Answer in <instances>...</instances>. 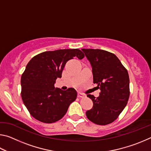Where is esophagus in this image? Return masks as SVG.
<instances>
[{"label": "esophagus", "instance_id": "esophagus-1", "mask_svg": "<svg viewBox=\"0 0 151 151\" xmlns=\"http://www.w3.org/2000/svg\"><path fill=\"white\" fill-rule=\"evenodd\" d=\"M78 96L79 97V98H83V97L85 96V94L82 93H78Z\"/></svg>", "mask_w": 151, "mask_h": 151}]
</instances>
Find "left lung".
Here are the masks:
<instances>
[{
  "mask_svg": "<svg viewBox=\"0 0 151 151\" xmlns=\"http://www.w3.org/2000/svg\"><path fill=\"white\" fill-rule=\"evenodd\" d=\"M82 50L91 65L93 83L101 90L96 98L87 94L93 106L86 112V115L96 124H110L118 118L129 101V73L113 53L91 48Z\"/></svg>",
  "mask_w": 151,
  "mask_h": 151,
  "instance_id": "left-lung-1",
  "label": "left lung"
}]
</instances>
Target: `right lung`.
Here are the masks:
<instances>
[{"instance_id":"right-lung-1","label":"right lung","mask_w":151,"mask_h":151,"mask_svg":"<svg viewBox=\"0 0 151 151\" xmlns=\"http://www.w3.org/2000/svg\"><path fill=\"white\" fill-rule=\"evenodd\" d=\"M75 57L82 59L85 55L77 48L46 51L27 64L20 81L21 97L30 114L38 121L45 123L59 121L76 100L75 88L63 91L55 87L66 63Z\"/></svg>"}]
</instances>
